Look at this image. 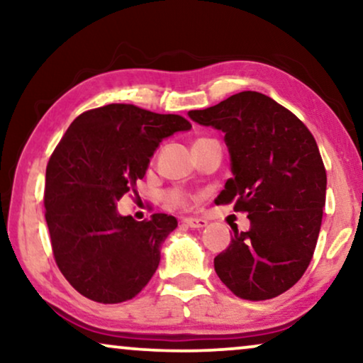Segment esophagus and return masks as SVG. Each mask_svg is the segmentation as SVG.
Masks as SVG:
<instances>
[{"label":"esophagus","mask_w":363,"mask_h":363,"mask_svg":"<svg viewBox=\"0 0 363 363\" xmlns=\"http://www.w3.org/2000/svg\"><path fill=\"white\" fill-rule=\"evenodd\" d=\"M182 223L188 228H193V230H200V228L206 226V220H203V218H185Z\"/></svg>","instance_id":"1"}]
</instances>
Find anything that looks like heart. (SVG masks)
<instances>
[{"label": "heart", "instance_id": "1", "mask_svg": "<svg viewBox=\"0 0 363 363\" xmlns=\"http://www.w3.org/2000/svg\"><path fill=\"white\" fill-rule=\"evenodd\" d=\"M201 140V138H200ZM186 195L183 193L182 190H170L165 193V201L168 206L172 208H180V206H185L186 205Z\"/></svg>", "mask_w": 363, "mask_h": 363}]
</instances>
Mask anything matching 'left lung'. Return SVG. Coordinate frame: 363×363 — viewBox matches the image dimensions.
<instances>
[{
    "label": "left lung",
    "instance_id": "8db88e82",
    "mask_svg": "<svg viewBox=\"0 0 363 363\" xmlns=\"http://www.w3.org/2000/svg\"><path fill=\"white\" fill-rule=\"evenodd\" d=\"M200 125L225 132L233 178L215 200L245 211L250 230H235L215 257L233 294L266 301L291 289L314 256L325 205L327 175L315 138L274 99L245 91L188 112Z\"/></svg>",
    "mask_w": 363,
    "mask_h": 363
}]
</instances>
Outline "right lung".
Listing matches in <instances>:
<instances>
[{"label":"right lung","instance_id":"right-lung-1","mask_svg":"<svg viewBox=\"0 0 363 363\" xmlns=\"http://www.w3.org/2000/svg\"><path fill=\"white\" fill-rule=\"evenodd\" d=\"M190 128L175 113L108 104L81 113L54 148L44 186L46 223L59 271L84 297L128 301L155 274L177 218L155 213L135 221L118 215L117 201L135 191L163 138Z\"/></svg>","mask_w":363,"mask_h":363}]
</instances>
